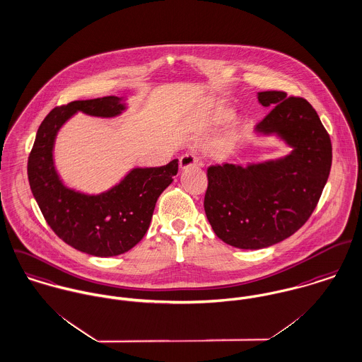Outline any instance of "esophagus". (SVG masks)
I'll return each mask as SVG.
<instances>
[{
    "label": "esophagus",
    "mask_w": 362,
    "mask_h": 362,
    "mask_svg": "<svg viewBox=\"0 0 362 362\" xmlns=\"http://www.w3.org/2000/svg\"><path fill=\"white\" fill-rule=\"evenodd\" d=\"M194 165H202V162L197 159L194 153H185L180 159V167L181 168H189Z\"/></svg>",
    "instance_id": "obj_1"
}]
</instances>
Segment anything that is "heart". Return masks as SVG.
Instances as JSON below:
<instances>
[{
    "mask_svg": "<svg viewBox=\"0 0 362 362\" xmlns=\"http://www.w3.org/2000/svg\"><path fill=\"white\" fill-rule=\"evenodd\" d=\"M232 117V109L227 106H216L209 113V122L213 124H220L224 122H228Z\"/></svg>",
    "mask_w": 362,
    "mask_h": 362,
    "instance_id": "obj_1",
    "label": "heart"
}]
</instances>
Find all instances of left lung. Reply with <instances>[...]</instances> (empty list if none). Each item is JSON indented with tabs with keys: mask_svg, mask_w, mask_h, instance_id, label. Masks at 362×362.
<instances>
[{
	"mask_svg": "<svg viewBox=\"0 0 362 362\" xmlns=\"http://www.w3.org/2000/svg\"><path fill=\"white\" fill-rule=\"evenodd\" d=\"M272 106L256 132L278 134L292 153L260 165H210L204 211L214 233L239 249H263L293 235L313 214L328 181L332 144L315 109L284 91L259 93Z\"/></svg>",
	"mask_w": 362,
	"mask_h": 362,
	"instance_id": "left-lung-1",
	"label": "left lung"
}]
</instances>
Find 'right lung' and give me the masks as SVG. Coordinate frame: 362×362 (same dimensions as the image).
<instances>
[{"label":"right lung","mask_w":362,"mask_h":362,"mask_svg":"<svg viewBox=\"0 0 362 362\" xmlns=\"http://www.w3.org/2000/svg\"><path fill=\"white\" fill-rule=\"evenodd\" d=\"M124 109L117 97L73 100L52 109L38 127L28 160L30 188L47 224L65 243L91 256L112 257L132 249L149 228L158 197L178 171V159L162 167L134 168L100 195H84L61 182L52 148L66 120L76 112L113 117Z\"/></svg>","instance_id":"obj_1"}]
</instances>
